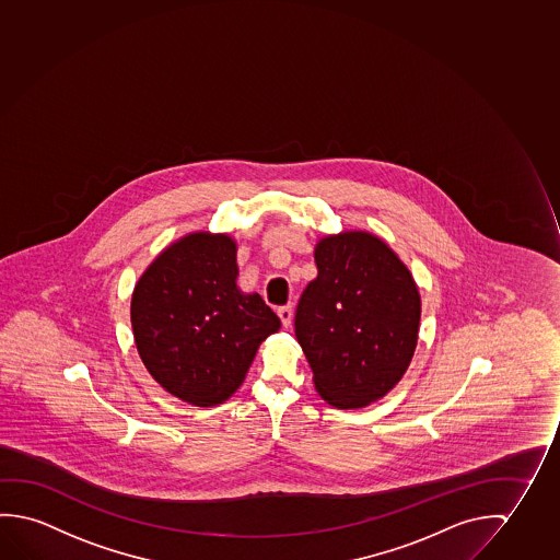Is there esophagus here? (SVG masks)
<instances>
[{"mask_svg": "<svg viewBox=\"0 0 560 560\" xmlns=\"http://www.w3.org/2000/svg\"><path fill=\"white\" fill-rule=\"evenodd\" d=\"M278 317L282 320V325H284L285 329L292 325L293 319V307L292 305H282V307H278Z\"/></svg>", "mask_w": 560, "mask_h": 560, "instance_id": "1", "label": "esophagus"}]
</instances>
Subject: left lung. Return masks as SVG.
<instances>
[{"mask_svg": "<svg viewBox=\"0 0 560 560\" xmlns=\"http://www.w3.org/2000/svg\"><path fill=\"white\" fill-rule=\"evenodd\" d=\"M319 275L295 310V337L323 399L362 409L407 372L418 340L420 293L409 268L372 233L317 243Z\"/></svg>", "mask_w": 560, "mask_h": 560, "instance_id": "obj_1", "label": "left lung"}]
</instances>
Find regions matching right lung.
<instances>
[{
  "mask_svg": "<svg viewBox=\"0 0 560 560\" xmlns=\"http://www.w3.org/2000/svg\"><path fill=\"white\" fill-rule=\"evenodd\" d=\"M235 241L192 233L151 262L132 293L143 364L163 389L196 407L230 399L280 319L235 284Z\"/></svg>",
  "mask_w": 560,
  "mask_h": 560,
  "instance_id": "right-lung-1",
  "label": "right lung"
}]
</instances>
